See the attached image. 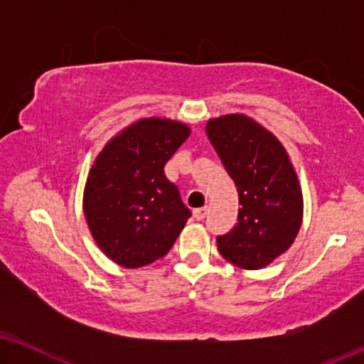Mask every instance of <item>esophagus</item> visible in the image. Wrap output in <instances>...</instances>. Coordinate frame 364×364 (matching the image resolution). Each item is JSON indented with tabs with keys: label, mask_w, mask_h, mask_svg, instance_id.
<instances>
[{
	"label": "esophagus",
	"mask_w": 364,
	"mask_h": 364,
	"mask_svg": "<svg viewBox=\"0 0 364 364\" xmlns=\"http://www.w3.org/2000/svg\"><path fill=\"white\" fill-rule=\"evenodd\" d=\"M207 212H208L207 207L196 208V210H193V218H196V220H203V218L207 217Z\"/></svg>",
	"instance_id": "obj_1"
}]
</instances>
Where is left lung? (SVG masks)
I'll return each instance as SVG.
<instances>
[{
    "mask_svg": "<svg viewBox=\"0 0 364 364\" xmlns=\"http://www.w3.org/2000/svg\"><path fill=\"white\" fill-rule=\"evenodd\" d=\"M207 136L238 192L235 227L217 237L220 255L258 270L287 252L301 227L296 173L278 139L242 114L207 122Z\"/></svg>",
    "mask_w": 364,
    "mask_h": 364,
    "instance_id": "8db88e82",
    "label": "left lung"
}]
</instances>
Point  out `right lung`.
<instances>
[{"label": "right lung", "instance_id": "add662e5", "mask_svg": "<svg viewBox=\"0 0 364 364\" xmlns=\"http://www.w3.org/2000/svg\"><path fill=\"white\" fill-rule=\"evenodd\" d=\"M191 136L186 124L142 119L99 154L84 188V215L99 248L126 268L167 255L187 218L164 167Z\"/></svg>", "mask_w": 364, "mask_h": 364}]
</instances>
